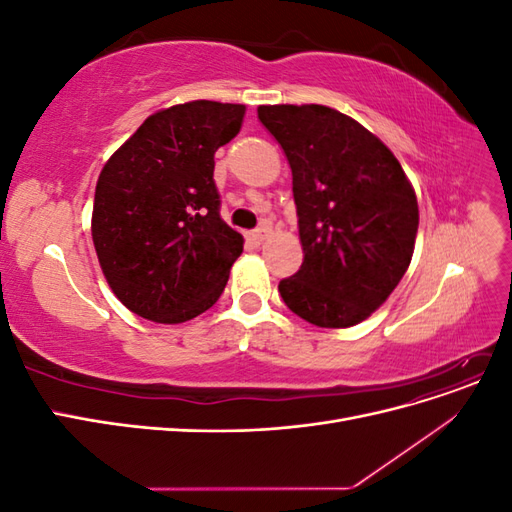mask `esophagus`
<instances>
[{
    "mask_svg": "<svg viewBox=\"0 0 512 512\" xmlns=\"http://www.w3.org/2000/svg\"><path fill=\"white\" fill-rule=\"evenodd\" d=\"M269 235H271V228H269V226H262V228L250 232V241H252L254 245H262V243L267 241Z\"/></svg>",
    "mask_w": 512,
    "mask_h": 512,
    "instance_id": "1",
    "label": "esophagus"
}]
</instances>
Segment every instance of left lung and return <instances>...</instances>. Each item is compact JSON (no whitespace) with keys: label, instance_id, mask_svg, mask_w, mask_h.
I'll list each match as a JSON object with an SVG mask.
<instances>
[{"label":"left lung","instance_id":"1","mask_svg":"<svg viewBox=\"0 0 512 512\" xmlns=\"http://www.w3.org/2000/svg\"><path fill=\"white\" fill-rule=\"evenodd\" d=\"M292 170L303 265L280 282L290 312L348 329L391 297L418 230L416 192L376 134L322 104H262Z\"/></svg>","mask_w":512,"mask_h":512}]
</instances>
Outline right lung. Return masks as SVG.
Listing matches in <instances>:
<instances>
[{"instance_id": "right-lung-1", "label": "right lung", "mask_w": 512, "mask_h": 512, "mask_svg": "<svg viewBox=\"0 0 512 512\" xmlns=\"http://www.w3.org/2000/svg\"><path fill=\"white\" fill-rule=\"evenodd\" d=\"M243 117L245 104L168 106L106 160L91 239L108 286L136 316L188 322L224 292L243 237L220 218L213 156Z\"/></svg>"}]
</instances>
